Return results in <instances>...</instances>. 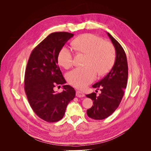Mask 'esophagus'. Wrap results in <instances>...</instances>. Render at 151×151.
Returning <instances> with one entry per match:
<instances>
[{
  "instance_id": "1",
  "label": "esophagus",
  "mask_w": 151,
  "mask_h": 151,
  "mask_svg": "<svg viewBox=\"0 0 151 151\" xmlns=\"http://www.w3.org/2000/svg\"><path fill=\"white\" fill-rule=\"evenodd\" d=\"M85 94H84L83 92H82L81 91H76V96L78 98H81V97H84Z\"/></svg>"
}]
</instances>
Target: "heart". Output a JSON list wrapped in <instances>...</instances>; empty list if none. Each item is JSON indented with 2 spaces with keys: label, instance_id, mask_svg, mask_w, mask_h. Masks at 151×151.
<instances>
[{
  "label": "heart",
  "instance_id": "obj_1",
  "mask_svg": "<svg viewBox=\"0 0 151 151\" xmlns=\"http://www.w3.org/2000/svg\"><path fill=\"white\" fill-rule=\"evenodd\" d=\"M75 49L87 55L84 67H77L67 74L68 83L77 88H84L96 78V72L103 76L110 70L115 60V49L112 43L93 34H84L72 42ZM58 63L69 68L73 63L71 50L62 47L58 54Z\"/></svg>",
  "mask_w": 151,
  "mask_h": 151
}]
</instances>
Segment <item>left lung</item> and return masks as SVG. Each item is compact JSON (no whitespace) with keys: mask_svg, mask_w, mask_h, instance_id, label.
<instances>
[{"mask_svg":"<svg viewBox=\"0 0 151 151\" xmlns=\"http://www.w3.org/2000/svg\"><path fill=\"white\" fill-rule=\"evenodd\" d=\"M115 48V63L103 79L93 85V88H101L98 96L93 93L86 97L93 101V106L87 110V115L94 120H103L110 116L119 106L124 94L128 79V63L126 54L120 44L107 33Z\"/></svg>","mask_w":151,"mask_h":151,"instance_id":"8db88e82","label":"left lung"}]
</instances>
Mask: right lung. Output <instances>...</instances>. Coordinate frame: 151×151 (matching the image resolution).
<instances>
[{
  "label": "right lung",
  "mask_w": 151,
  "mask_h": 151,
  "mask_svg": "<svg viewBox=\"0 0 151 151\" xmlns=\"http://www.w3.org/2000/svg\"><path fill=\"white\" fill-rule=\"evenodd\" d=\"M74 34L56 32L50 34L32 51L27 63L24 90L31 108L42 120L56 122L64 116L67 104L74 98L75 89L63 85L62 93L53 90L66 83L58 63V54Z\"/></svg>",
  "instance_id": "obj_1"
}]
</instances>
